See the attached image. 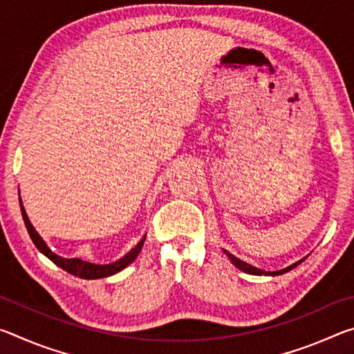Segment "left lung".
Returning <instances> with one entry per match:
<instances>
[{"label": "left lung", "instance_id": "8db88e82", "mask_svg": "<svg viewBox=\"0 0 354 354\" xmlns=\"http://www.w3.org/2000/svg\"><path fill=\"white\" fill-rule=\"evenodd\" d=\"M223 251H225V254H226L227 257H230L231 262L234 263V266L239 268V270H242V272L248 273V274H270V277H274V274H283V273H286V272L292 270V268H295V267L298 266V263L303 262V261H299V262H297V263H293V266L287 267V268H283V270H278V272H263V270H261V268H256V267H253V266H250V263L241 261V259H239V257H236L234 254L227 253L226 250H223Z\"/></svg>", "mask_w": 354, "mask_h": 354}]
</instances>
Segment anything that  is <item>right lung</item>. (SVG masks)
<instances>
[{
    "label": "right lung",
    "instance_id": "1",
    "mask_svg": "<svg viewBox=\"0 0 354 354\" xmlns=\"http://www.w3.org/2000/svg\"><path fill=\"white\" fill-rule=\"evenodd\" d=\"M20 207H21V215H23V220H25V225H26V230L29 232V237L32 239V242L35 247H37L39 251H41L48 259L53 261L62 268V270L68 272L71 274H75V277H80L84 279H97V278H106V277H111V274H115L117 272L123 270L124 267H128L131 262H133L137 256H139L140 250L143 247V241H145V237L142 239V241L136 245V247L129 251L127 256H123L122 259H118L112 263H106V266H97V263H91V262H86V261H81V259H65V257H61L53 253V251L46 247V243L41 241V237L37 234V231L34 230L31 221H29L28 215L25 212V207L21 205V200H20Z\"/></svg>",
    "mask_w": 354,
    "mask_h": 354
}]
</instances>
